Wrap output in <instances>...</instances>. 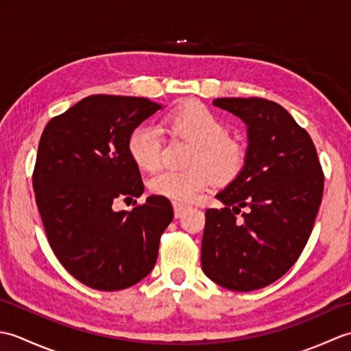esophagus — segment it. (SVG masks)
I'll return each instance as SVG.
<instances>
[{
	"mask_svg": "<svg viewBox=\"0 0 351 351\" xmlns=\"http://www.w3.org/2000/svg\"><path fill=\"white\" fill-rule=\"evenodd\" d=\"M185 210H187V206L180 205V204H173V211H175V217L176 219H180Z\"/></svg>",
	"mask_w": 351,
	"mask_h": 351,
	"instance_id": "obj_1",
	"label": "esophagus"
}]
</instances>
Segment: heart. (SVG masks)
I'll list each match as a JSON object with an SVG mask.
<instances>
[{
    "instance_id": "b5f03b06",
    "label": "heart",
    "mask_w": 351,
    "mask_h": 351,
    "mask_svg": "<svg viewBox=\"0 0 351 351\" xmlns=\"http://www.w3.org/2000/svg\"><path fill=\"white\" fill-rule=\"evenodd\" d=\"M162 128L171 136L191 141L189 170H164L155 175L149 189L173 204H189L214 182L228 184L241 173L245 149L228 136V125L197 101H189L162 119ZM161 131L151 123L136 126L128 137L131 160L141 170L154 171L161 164Z\"/></svg>"
}]
</instances>
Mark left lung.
Here are the masks:
<instances>
[{
    "instance_id": "1",
    "label": "left lung",
    "mask_w": 351,
    "mask_h": 351,
    "mask_svg": "<svg viewBox=\"0 0 351 351\" xmlns=\"http://www.w3.org/2000/svg\"><path fill=\"white\" fill-rule=\"evenodd\" d=\"M213 104L247 125V154L235 180L205 211L204 273L220 287L264 288L282 278L306 245L324 175L311 136L279 104L217 98Z\"/></svg>"
}]
</instances>
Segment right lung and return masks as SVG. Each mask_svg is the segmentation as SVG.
Returning <instances> with one entry per match:
<instances>
[{"label":"right lung","mask_w":351,"mask_h":351,"mask_svg":"<svg viewBox=\"0 0 351 351\" xmlns=\"http://www.w3.org/2000/svg\"><path fill=\"white\" fill-rule=\"evenodd\" d=\"M160 108L146 98L92 95L42 132L33 189L45 232L60 264L93 289L119 291L146 278L173 219L160 196L132 211L113 210L145 190L128 137Z\"/></svg>","instance_id":"1"}]
</instances>
